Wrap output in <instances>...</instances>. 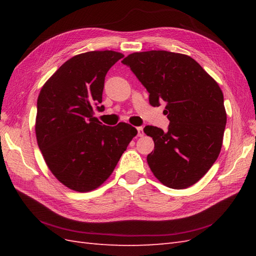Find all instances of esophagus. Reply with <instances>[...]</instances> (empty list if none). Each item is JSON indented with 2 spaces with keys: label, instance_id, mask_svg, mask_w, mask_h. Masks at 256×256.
Wrapping results in <instances>:
<instances>
[{
  "label": "esophagus",
  "instance_id": "esophagus-1",
  "mask_svg": "<svg viewBox=\"0 0 256 256\" xmlns=\"http://www.w3.org/2000/svg\"><path fill=\"white\" fill-rule=\"evenodd\" d=\"M144 135V131H143V128H138V136H143Z\"/></svg>",
  "mask_w": 256,
  "mask_h": 256
}]
</instances>
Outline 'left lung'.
<instances>
[{
	"instance_id": "obj_1",
	"label": "left lung",
	"mask_w": 256,
	"mask_h": 256,
	"mask_svg": "<svg viewBox=\"0 0 256 256\" xmlns=\"http://www.w3.org/2000/svg\"><path fill=\"white\" fill-rule=\"evenodd\" d=\"M122 62L150 94V104L166 102V132L148 125L154 152L148 162L165 186L184 189L202 178L218 158L226 123L224 94L216 81L187 55L166 50L133 52Z\"/></svg>"
}]
</instances>
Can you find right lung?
I'll use <instances>...</instances> for the list:
<instances>
[{"label": "right lung", "mask_w": 256, "mask_h": 256, "mask_svg": "<svg viewBox=\"0 0 256 256\" xmlns=\"http://www.w3.org/2000/svg\"><path fill=\"white\" fill-rule=\"evenodd\" d=\"M124 55L88 52L62 64L37 99V144L52 175L69 189L86 192L110 177L138 130L121 122L106 126L94 116L102 102L106 74ZM99 111L104 106H96Z\"/></svg>", "instance_id": "1"}]
</instances>
